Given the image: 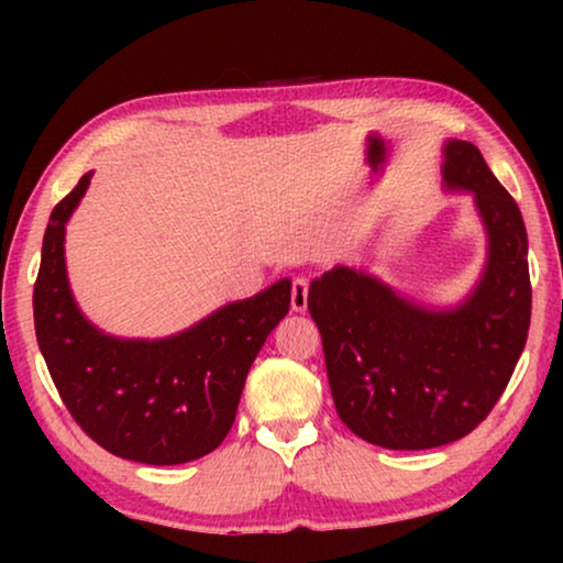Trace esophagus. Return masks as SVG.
Segmentation results:
<instances>
[{
	"label": "esophagus",
	"instance_id": "1",
	"mask_svg": "<svg viewBox=\"0 0 563 563\" xmlns=\"http://www.w3.org/2000/svg\"><path fill=\"white\" fill-rule=\"evenodd\" d=\"M307 289H310V282L302 279V276L291 282V310L295 312L307 310Z\"/></svg>",
	"mask_w": 563,
	"mask_h": 563
}]
</instances>
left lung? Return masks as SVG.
Returning <instances> with one entry per match:
<instances>
[{
    "label": "left lung",
    "instance_id": "1",
    "mask_svg": "<svg viewBox=\"0 0 563 563\" xmlns=\"http://www.w3.org/2000/svg\"><path fill=\"white\" fill-rule=\"evenodd\" d=\"M443 187L474 197L487 261L453 307H430L351 266L310 284L333 402L345 426L391 451L472 433L510 382L530 328L528 233L476 145L445 141Z\"/></svg>",
    "mask_w": 563,
    "mask_h": 563
}]
</instances>
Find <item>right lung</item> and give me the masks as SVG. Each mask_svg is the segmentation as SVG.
<instances>
[{
	"label": "right lung",
	"mask_w": 563,
	"mask_h": 563,
	"mask_svg": "<svg viewBox=\"0 0 563 563\" xmlns=\"http://www.w3.org/2000/svg\"><path fill=\"white\" fill-rule=\"evenodd\" d=\"M89 181L91 172L53 207L33 291L35 335L53 384L84 433L114 456L153 466L202 459L233 428L253 358L289 312L291 282L158 341L104 333L76 305L64 253L66 222Z\"/></svg>",
	"instance_id": "right-lung-1"
}]
</instances>
